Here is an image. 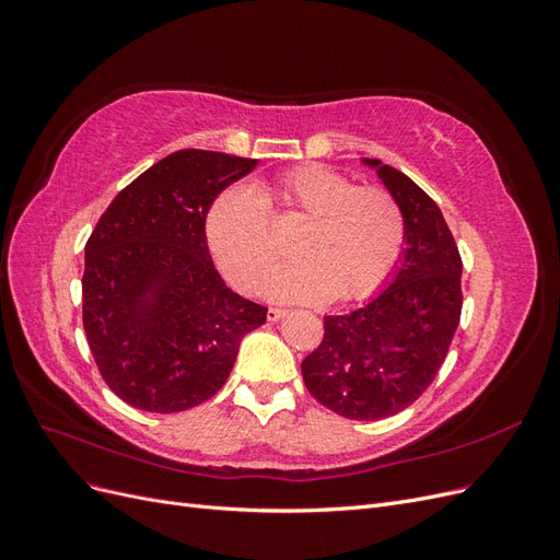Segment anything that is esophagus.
<instances>
[{"label":"esophagus","mask_w":560,"mask_h":560,"mask_svg":"<svg viewBox=\"0 0 560 560\" xmlns=\"http://www.w3.org/2000/svg\"><path fill=\"white\" fill-rule=\"evenodd\" d=\"M287 315V311H282V308H270L268 311V322H278V319H282Z\"/></svg>","instance_id":"esophagus-1"}]
</instances>
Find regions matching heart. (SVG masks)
Segmentation results:
<instances>
[{
    "instance_id": "heart-1",
    "label": "heart",
    "mask_w": 560,
    "mask_h": 560,
    "mask_svg": "<svg viewBox=\"0 0 560 560\" xmlns=\"http://www.w3.org/2000/svg\"><path fill=\"white\" fill-rule=\"evenodd\" d=\"M306 219L296 238L301 261L276 270L264 292L284 303H315L331 294L354 301L374 294L395 273L406 243L397 198L378 186H354L325 165H299L261 194L229 186L206 219L208 245L222 273L254 290L280 254L273 222Z\"/></svg>"
}]
</instances>
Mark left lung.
<instances>
[{"instance_id": "left-lung-1", "label": "left lung", "mask_w": 560, "mask_h": 560, "mask_svg": "<svg viewBox=\"0 0 560 560\" xmlns=\"http://www.w3.org/2000/svg\"><path fill=\"white\" fill-rule=\"evenodd\" d=\"M399 202L406 249L393 282L364 306L325 317V338L301 362L308 393L350 420H381L411 406L444 364L463 311V259L446 219L420 186L378 159Z\"/></svg>"}]
</instances>
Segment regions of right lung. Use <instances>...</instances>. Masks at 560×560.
Returning <instances> with one entry per match:
<instances>
[{
  "label": "right lung",
  "instance_id": "1",
  "mask_svg": "<svg viewBox=\"0 0 560 560\" xmlns=\"http://www.w3.org/2000/svg\"><path fill=\"white\" fill-rule=\"evenodd\" d=\"M254 159L182 149L132 179L86 243L83 329L114 395L177 413L219 393L264 306L231 292L210 259L206 217Z\"/></svg>",
  "mask_w": 560,
  "mask_h": 560
}]
</instances>
